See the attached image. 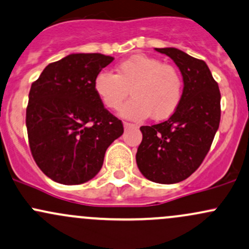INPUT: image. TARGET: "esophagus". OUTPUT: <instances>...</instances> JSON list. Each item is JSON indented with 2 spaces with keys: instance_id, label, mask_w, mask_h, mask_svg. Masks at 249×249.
Here are the masks:
<instances>
[{
  "instance_id": "34e87169",
  "label": "esophagus",
  "mask_w": 249,
  "mask_h": 249,
  "mask_svg": "<svg viewBox=\"0 0 249 249\" xmlns=\"http://www.w3.org/2000/svg\"><path fill=\"white\" fill-rule=\"evenodd\" d=\"M132 127H137V125L135 124H131V123H127V122H124V129H132Z\"/></svg>"
}]
</instances>
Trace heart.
Segmentation results:
<instances>
[{
    "label": "heart",
    "instance_id": "obj_1",
    "mask_svg": "<svg viewBox=\"0 0 249 249\" xmlns=\"http://www.w3.org/2000/svg\"><path fill=\"white\" fill-rule=\"evenodd\" d=\"M94 90L105 106L118 109L130 93L133 98L120 114L133 120L150 116L155 120L172 116L182 99L181 75L172 65L145 54H133L117 65V74L100 71Z\"/></svg>",
    "mask_w": 249,
    "mask_h": 249
}]
</instances>
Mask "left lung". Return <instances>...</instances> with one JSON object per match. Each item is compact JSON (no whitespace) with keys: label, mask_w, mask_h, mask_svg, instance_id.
I'll return each instance as SVG.
<instances>
[{"label":"left lung","mask_w":249,"mask_h":249,"mask_svg":"<svg viewBox=\"0 0 249 249\" xmlns=\"http://www.w3.org/2000/svg\"><path fill=\"white\" fill-rule=\"evenodd\" d=\"M155 50L179 67L184 90L169 119L141 126L136 162L150 181L177 184L197 171L210 150L221 120V93L204 61L175 48Z\"/></svg>","instance_id":"1"}]
</instances>
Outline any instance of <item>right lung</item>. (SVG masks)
<instances>
[{
  "label": "right lung",
  "mask_w": 249,
  "mask_h": 249,
  "mask_svg": "<svg viewBox=\"0 0 249 249\" xmlns=\"http://www.w3.org/2000/svg\"><path fill=\"white\" fill-rule=\"evenodd\" d=\"M113 57L72 53L50 63L31 86L26 126L36 166L53 181L78 185L93 179L122 120L105 108L94 78Z\"/></svg>",
  "instance_id": "obj_1"
}]
</instances>
